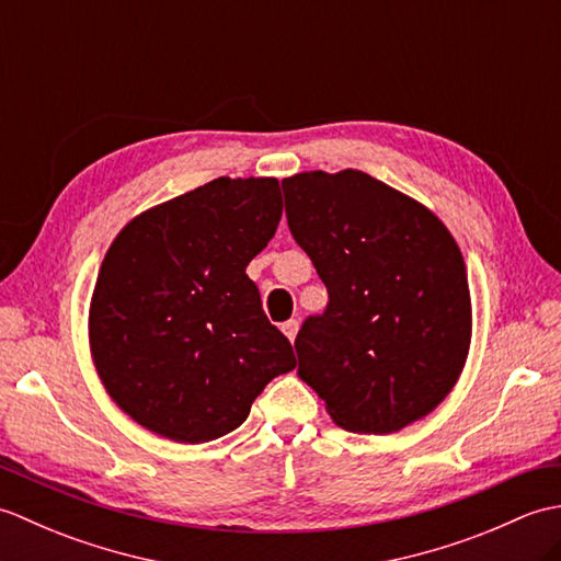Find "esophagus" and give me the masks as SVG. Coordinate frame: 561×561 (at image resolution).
Returning <instances> with one entry per match:
<instances>
[{"label": "esophagus", "instance_id": "1", "mask_svg": "<svg viewBox=\"0 0 561 561\" xmlns=\"http://www.w3.org/2000/svg\"><path fill=\"white\" fill-rule=\"evenodd\" d=\"M282 332L294 342L296 332H299V320H287V323H282Z\"/></svg>", "mask_w": 561, "mask_h": 561}]
</instances>
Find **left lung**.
<instances>
[{
  "label": "left lung",
  "instance_id": "1",
  "mask_svg": "<svg viewBox=\"0 0 561 561\" xmlns=\"http://www.w3.org/2000/svg\"><path fill=\"white\" fill-rule=\"evenodd\" d=\"M282 190L330 296L296 335L299 376L350 432H400L448 396L468 356L460 248L424 205L362 171L299 173Z\"/></svg>",
  "mask_w": 561,
  "mask_h": 561
}]
</instances>
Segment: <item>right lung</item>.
Masks as SVG:
<instances>
[{"label":"right lung","mask_w":561,"mask_h":561,"mask_svg":"<svg viewBox=\"0 0 561 561\" xmlns=\"http://www.w3.org/2000/svg\"><path fill=\"white\" fill-rule=\"evenodd\" d=\"M282 219L277 178H217L129 221L93 291V364L117 408L178 444L248 420L291 342L262 311L245 267Z\"/></svg>","instance_id":"obj_1"}]
</instances>
